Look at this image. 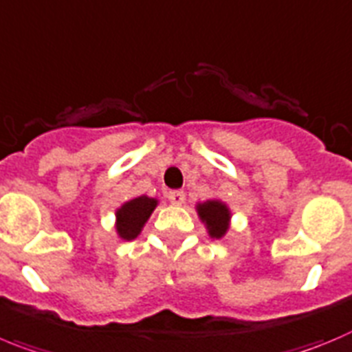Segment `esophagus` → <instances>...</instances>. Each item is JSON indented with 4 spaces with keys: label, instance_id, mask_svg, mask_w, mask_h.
Masks as SVG:
<instances>
[{
    "label": "esophagus",
    "instance_id": "esophagus-1",
    "mask_svg": "<svg viewBox=\"0 0 352 352\" xmlns=\"http://www.w3.org/2000/svg\"><path fill=\"white\" fill-rule=\"evenodd\" d=\"M167 199H169L170 204L182 206L183 202H185V192H183V190H170V192L167 193Z\"/></svg>",
    "mask_w": 352,
    "mask_h": 352
}]
</instances>
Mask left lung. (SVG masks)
Wrapping results in <instances>:
<instances>
[{"mask_svg":"<svg viewBox=\"0 0 352 352\" xmlns=\"http://www.w3.org/2000/svg\"><path fill=\"white\" fill-rule=\"evenodd\" d=\"M199 218L208 228L212 239H221L230 225V209L221 201H206L197 204Z\"/></svg>","mask_w":352,"mask_h":352,"instance_id":"8db88e82","label":"left lung"}]
</instances>
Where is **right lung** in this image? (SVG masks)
I'll list each match as a JSON object with an SVG mask.
<instances>
[{
  "mask_svg": "<svg viewBox=\"0 0 352 352\" xmlns=\"http://www.w3.org/2000/svg\"><path fill=\"white\" fill-rule=\"evenodd\" d=\"M159 201L157 199L141 197L132 199V201L125 202L122 208L117 209V234L120 239L132 241L136 239L138 235L143 230L144 223L151 216L153 209L157 208Z\"/></svg>",
  "mask_w": 352,
  "mask_h": 352,
  "instance_id": "obj_1",
  "label": "right lung"
}]
</instances>
